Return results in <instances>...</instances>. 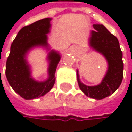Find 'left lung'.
I'll use <instances>...</instances> for the list:
<instances>
[{"label": "left lung", "mask_w": 132, "mask_h": 132, "mask_svg": "<svg viewBox=\"0 0 132 132\" xmlns=\"http://www.w3.org/2000/svg\"><path fill=\"white\" fill-rule=\"evenodd\" d=\"M90 37L92 48L102 53L108 61L109 69L102 82L95 86L84 85L80 80L77 71V80L80 89L88 97L102 99L113 94L121 83L123 79L122 52L116 37L112 34L103 25L94 24Z\"/></svg>", "instance_id": "1"}]
</instances>
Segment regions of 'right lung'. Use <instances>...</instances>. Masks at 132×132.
Instances as JSON below:
<instances>
[{
    "label": "right lung",
    "instance_id": "obj_1",
    "mask_svg": "<svg viewBox=\"0 0 132 132\" xmlns=\"http://www.w3.org/2000/svg\"><path fill=\"white\" fill-rule=\"evenodd\" d=\"M51 18H44L23 27L13 40L6 63V76L13 89L25 99L40 98L49 92L55 83V72L60 60L59 53L50 51L49 78L45 82L34 81L25 60L27 51L36 46H47Z\"/></svg>",
    "mask_w": 132,
    "mask_h": 132
}]
</instances>
